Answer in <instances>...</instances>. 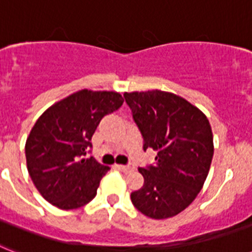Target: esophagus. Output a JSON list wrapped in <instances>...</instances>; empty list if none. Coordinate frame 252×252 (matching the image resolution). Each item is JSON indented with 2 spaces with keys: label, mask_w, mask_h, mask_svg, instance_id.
I'll use <instances>...</instances> for the list:
<instances>
[{
  "label": "esophagus",
  "mask_w": 252,
  "mask_h": 252,
  "mask_svg": "<svg viewBox=\"0 0 252 252\" xmlns=\"http://www.w3.org/2000/svg\"><path fill=\"white\" fill-rule=\"evenodd\" d=\"M118 168L120 169V171H122V172H124V173H129V172H133V171H134V167H133V165H118Z\"/></svg>",
  "instance_id": "esophagus-1"
}]
</instances>
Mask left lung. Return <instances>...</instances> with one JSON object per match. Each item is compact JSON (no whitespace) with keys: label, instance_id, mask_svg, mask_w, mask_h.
<instances>
[{"label":"left lung","instance_id":"obj_1","mask_svg":"<svg viewBox=\"0 0 252 252\" xmlns=\"http://www.w3.org/2000/svg\"><path fill=\"white\" fill-rule=\"evenodd\" d=\"M144 137V150L158 154L155 165L138 168L144 186L130 194L133 206L161 220L184 211L207 179L214 136L207 116L185 98L169 92L124 93Z\"/></svg>","mask_w":252,"mask_h":252}]
</instances>
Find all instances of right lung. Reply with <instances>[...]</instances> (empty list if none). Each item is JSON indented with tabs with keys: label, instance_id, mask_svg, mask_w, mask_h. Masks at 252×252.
<instances>
[{
	"label": "right lung",
	"instance_id": "1",
	"mask_svg": "<svg viewBox=\"0 0 252 252\" xmlns=\"http://www.w3.org/2000/svg\"><path fill=\"white\" fill-rule=\"evenodd\" d=\"M123 102L118 92L83 89L55 102L34 123L26 141L27 168L49 203L73 210L95 197L110 167L84 155L102 118Z\"/></svg>",
	"mask_w": 252,
	"mask_h": 252
}]
</instances>
